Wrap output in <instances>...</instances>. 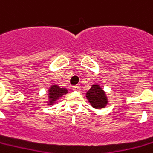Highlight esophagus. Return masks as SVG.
I'll list each match as a JSON object with an SVG mask.
<instances>
[{"label":"esophagus","mask_w":153,"mask_h":153,"mask_svg":"<svg viewBox=\"0 0 153 153\" xmlns=\"http://www.w3.org/2000/svg\"><path fill=\"white\" fill-rule=\"evenodd\" d=\"M73 90L74 91H79L80 89H79V86H78V85H74V86H73Z\"/></svg>","instance_id":"esophagus-1"}]
</instances>
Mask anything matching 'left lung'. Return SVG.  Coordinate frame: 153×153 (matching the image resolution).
I'll return each instance as SVG.
<instances>
[{"label":"left lung","instance_id":"obj_1","mask_svg":"<svg viewBox=\"0 0 153 153\" xmlns=\"http://www.w3.org/2000/svg\"><path fill=\"white\" fill-rule=\"evenodd\" d=\"M86 98L88 99L91 106L95 109H102L106 106L108 99L106 94L99 85H93L89 91L86 93Z\"/></svg>","mask_w":153,"mask_h":153}]
</instances>
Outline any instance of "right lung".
<instances>
[{
	"mask_svg": "<svg viewBox=\"0 0 153 153\" xmlns=\"http://www.w3.org/2000/svg\"><path fill=\"white\" fill-rule=\"evenodd\" d=\"M67 93H68L67 89L61 88L57 85H53L48 90V105L54 104L60 97H62L63 94H67Z\"/></svg>",
	"mask_w": 153,
	"mask_h": 153,
	"instance_id": "obj_1",
	"label": "right lung"
}]
</instances>
